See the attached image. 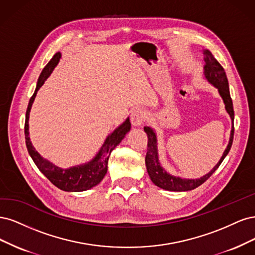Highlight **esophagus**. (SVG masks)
Instances as JSON below:
<instances>
[{
  "label": "esophagus",
  "instance_id": "esophagus-1",
  "mask_svg": "<svg viewBox=\"0 0 255 255\" xmlns=\"http://www.w3.org/2000/svg\"><path fill=\"white\" fill-rule=\"evenodd\" d=\"M144 120H145L144 110L137 108L131 112L130 121H131V124H132V126H134V127L142 126V124L144 123Z\"/></svg>",
  "mask_w": 255,
  "mask_h": 255
}]
</instances>
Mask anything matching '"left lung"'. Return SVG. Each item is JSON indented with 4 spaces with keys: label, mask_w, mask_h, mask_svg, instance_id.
<instances>
[{
    "label": "left lung",
    "mask_w": 255,
    "mask_h": 255,
    "mask_svg": "<svg viewBox=\"0 0 255 255\" xmlns=\"http://www.w3.org/2000/svg\"><path fill=\"white\" fill-rule=\"evenodd\" d=\"M204 55V68H203V75L209 83L214 86L217 90L220 97L223 98L224 104H225V109L227 113L230 116L232 122V128H231V133H230V138L227 148L225 149L223 155H221L220 160L216 165L213 167L207 175H204L200 178L197 179H187V178H181L177 177L169 174L165 170L159 160V152H158V138L157 133H155L154 129H152L149 126L144 127V131L148 137V144H147V153L145 158V164L147 172L150 177V180L153 182L154 185L159 186L160 188L166 191L171 192H187L192 191L194 188L198 187L203 182L207 181V180L213 175L224 161V159L227 157L230 149H231V146L233 143V136H234V110H233V103L231 100V96H230V90H229V83L228 78L226 75V72L224 68L221 67L220 63L214 58V56L209 50H203Z\"/></svg>",
    "instance_id": "8db88e82"
}]
</instances>
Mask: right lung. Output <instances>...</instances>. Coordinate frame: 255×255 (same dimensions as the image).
<instances>
[{
	"label": "right lung",
	"instance_id": "obj_1",
	"mask_svg": "<svg viewBox=\"0 0 255 255\" xmlns=\"http://www.w3.org/2000/svg\"><path fill=\"white\" fill-rule=\"evenodd\" d=\"M61 58V53H56L53 58L48 61L44 69L41 72L40 76L37 81V86L34 94L30 97L26 117H25V126H24V133H25V142L28 153L31 157L32 161L35 162L39 170L50 180V181L58 188L65 192H84L90 188L96 186L100 183L108 170V160L111 154V151L123 141V138L130 131L131 124L129 118L120 125L117 129H114L112 132L106 137L104 144L101 149L95 154V157L86 162L84 164H79L76 166H72L69 168H61L55 165L54 163L44 159L32 146L29 137V113L32 103L35 101V97L39 89L43 86L45 80L50 77L52 72L58 64Z\"/></svg>",
	"mask_w": 255,
	"mask_h": 255
}]
</instances>
